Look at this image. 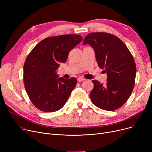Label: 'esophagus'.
<instances>
[{"mask_svg": "<svg viewBox=\"0 0 152 152\" xmlns=\"http://www.w3.org/2000/svg\"><path fill=\"white\" fill-rule=\"evenodd\" d=\"M84 80H85V79H84V78H83L81 77H79L77 78V81L78 82H81V81H83Z\"/></svg>", "mask_w": 152, "mask_h": 152, "instance_id": "obj_1", "label": "esophagus"}]
</instances>
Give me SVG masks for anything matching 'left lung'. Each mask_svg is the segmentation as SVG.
<instances>
[{
	"label": "left lung",
	"instance_id": "left-lung-1",
	"mask_svg": "<svg viewBox=\"0 0 152 152\" xmlns=\"http://www.w3.org/2000/svg\"><path fill=\"white\" fill-rule=\"evenodd\" d=\"M89 44L95 50L99 66L107 73L105 85L93 80L90 94L93 104L98 108L114 111L121 107L132 92L136 66L133 56L117 36L107 33H91L83 44Z\"/></svg>",
	"mask_w": 152,
	"mask_h": 152
}]
</instances>
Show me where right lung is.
I'll return each instance as SVG.
<instances>
[{
  "instance_id": "1",
  "label": "right lung",
  "mask_w": 152,
  "mask_h": 152,
  "mask_svg": "<svg viewBox=\"0 0 152 152\" xmlns=\"http://www.w3.org/2000/svg\"><path fill=\"white\" fill-rule=\"evenodd\" d=\"M83 41L80 35L47 37L28 55L23 66V81L33 104L44 112L61 109L77 84L75 77H58L57 70L65 63L69 52Z\"/></svg>"
}]
</instances>
